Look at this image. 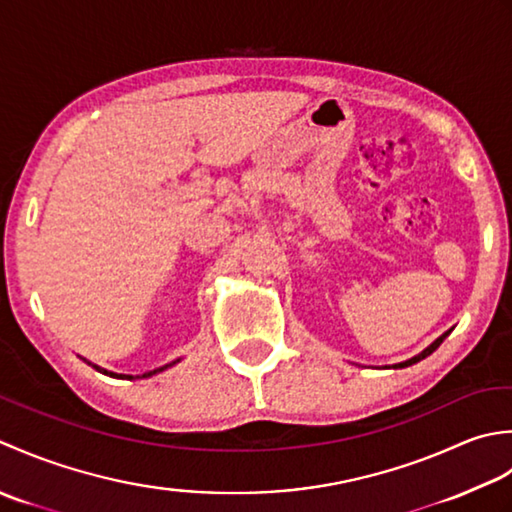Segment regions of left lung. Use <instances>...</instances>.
Returning a JSON list of instances; mask_svg holds the SVG:
<instances>
[{
	"label": "left lung",
	"instance_id": "left-lung-1",
	"mask_svg": "<svg viewBox=\"0 0 512 512\" xmlns=\"http://www.w3.org/2000/svg\"><path fill=\"white\" fill-rule=\"evenodd\" d=\"M448 336V331L444 333V336H440V338H437L433 344H431V347H426L422 353H420V356H415V358H411V360H406V362H402V364H395V369H402V367H411V364H415V362H420V360H424L426 356H431V353L437 349V347H440V344L444 342V338Z\"/></svg>",
	"mask_w": 512,
	"mask_h": 512
}]
</instances>
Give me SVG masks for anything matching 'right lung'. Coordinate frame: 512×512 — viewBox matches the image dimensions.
<instances>
[{"label":"right lung","instance_id":"obj_1","mask_svg":"<svg viewBox=\"0 0 512 512\" xmlns=\"http://www.w3.org/2000/svg\"><path fill=\"white\" fill-rule=\"evenodd\" d=\"M90 364V362H88ZM172 364L174 362H170V364H165V367H159V369H154V371H148V373H143L141 375V378H150V375H154V373H159V371H163V369H168V367H172ZM92 367H95L97 371H101V373H106V375H112V378H114V373H110V371H106V369H101V367H97V364H92ZM125 378H128V380H132V375H125Z\"/></svg>","mask_w":512,"mask_h":512}]
</instances>
